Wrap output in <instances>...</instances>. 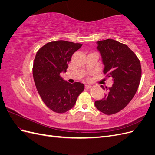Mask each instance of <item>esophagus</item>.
Returning a JSON list of instances; mask_svg holds the SVG:
<instances>
[{"mask_svg": "<svg viewBox=\"0 0 155 155\" xmlns=\"http://www.w3.org/2000/svg\"><path fill=\"white\" fill-rule=\"evenodd\" d=\"M85 88H91L92 87V86L91 85H87H87H85Z\"/></svg>", "mask_w": 155, "mask_h": 155, "instance_id": "1", "label": "esophagus"}]
</instances>
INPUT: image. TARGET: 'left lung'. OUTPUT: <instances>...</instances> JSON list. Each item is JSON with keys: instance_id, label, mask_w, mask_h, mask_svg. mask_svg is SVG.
<instances>
[{"instance_id": "1", "label": "left lung", "mask_w": 155, "mask_h": 155, "mask_svg": "<svg viewBox=\"0 0 155 155\" xmlns=\"http://www.w3.org/2000/svg\"><path fill=\"white\" fill-rule=\"evenodd\" d=\"M97 49L104 65V73L113 81L105 97L95 101L97 109L107 115L117 113L128 105L137 92L142 75L140 62L126 45L109 39L97 41ZM101 87L105 88L103 85Z\"/></svg>"}]
</instances>
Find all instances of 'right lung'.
<instances>
[{"label": "right lung", "instance_id": "1", "mask_svg": "<svg viewBox=\"0 0 155 155\" xmlns=\"http://www.w3.org/2000/svg\"><path fill=\"white\" fill-rule=\"evenodd\" d=\"M81 46L65 41H53L45 45L36 54L33 76L37 90L45 105L58 113L71 109L84 90L83 83L71 84L60 76L67 72L72 55Z\"/></svg>", "mask_w": 155, "mask_h": 155}]
</instances>
